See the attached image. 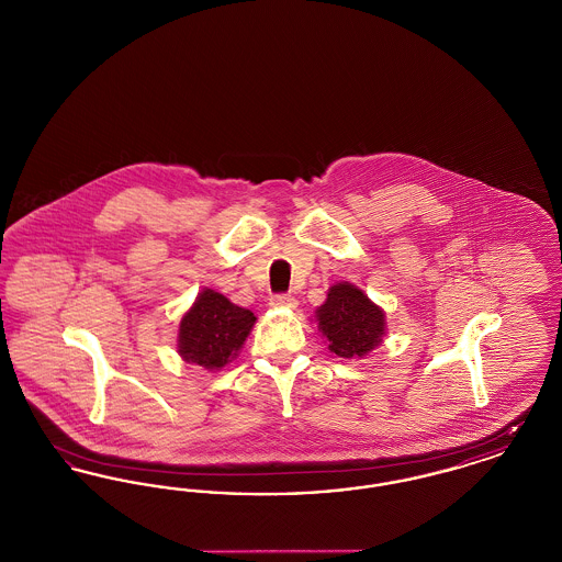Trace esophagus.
<instances>
[{
  "instance_id": "1",
  "label": "esophagus",
  "mask_w": 562,
  "mask_h": 562,
  "mask_svg": "<svg viewBox=\"0 0 562 562\" xmlns=\"http://www.w3.org/2000/svg\"><path fill=\"white\" fill-rule=\"evenodd\" d=\"M271 305H273V307L294 310V307H296V299H294L293 294H276V296L271 299Z\"/></svg>"
}]
</instances>
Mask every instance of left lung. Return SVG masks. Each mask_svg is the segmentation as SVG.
I'll return each instance as SVG.
<instances>
[{
  "label": "left lung",
  "instance_id": "obj_1",
  "mask_svg": "<svg viewBox=\"0 0 562 562\" xmlns=\"http://www.w3.org/2000/svg\"><path fill=\"white\" fill-rule=\"evenodd\" d=\"M316 322L328 349L339 358H362L381 346L385 335L383 310L349 282L328 289L326 301L316 310Z\"/></svg>",
  "mask_w": 562,
  "mask_h": 562
}]
</instances>
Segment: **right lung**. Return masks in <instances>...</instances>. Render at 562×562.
<instances>
[{"mask_svg": "<svg viewBox=\"0 0 562 562\" xmlns=\"http://www.w3.org/2000/svg\"><path fill=\"white\" fill-rule=\"evenodd\" d=\"M250 310L232 303L225 294L204 289L179 324V353L186 362L221 371L240 351L252 324Z\"/></svg>", "mask_w": 562, "mask_h": 562, "instance_id": "obj_1", "label": "right lung"}]
</instances>
